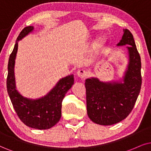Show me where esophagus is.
<instances>
[{
    "label": "esophagus",
    "instance_id": "esophagus-1",
    "mask_svg": "<svg viewBox=\"0 0 151 151\" xmlns=\"http://www.w3.org/2000/svg\"><path fill=\"white\" fill-rule=\"evenodd\" d=\"M77 76L81 79H84V78L86 77L88 75V72L84 70H79V71L77 72Z\"/></svg>",
    "mask_w": 151,
    "mask_h": 151
}]
</instances>
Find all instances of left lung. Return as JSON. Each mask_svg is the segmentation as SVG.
Wrapping results in <instances>:
<instances>
[{"instance_id":"1","label":"left lung","mask_w":151,"mask_h":151,"mask_svg":"<svg viewBox=\"0 0 151 151\" xmlns=\"http://www.w3.org/2000/svg\"><path fill=\"white\" fill-rule=\"evenodd\" d=\"M126 46L128 63L118 81H101L98 78L86 79L87 114L93 123L111 125L125 119L134 107L142 86L141 58L134 37L129 30L123 35L118 47Z\"/></svg>"}]
</instances>
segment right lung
I'll return each mask as SVG.
<instances>
[{
  "label": "right lung",
  "instance_id": "right-lung-1",
  "mask_svg": "<svg viewBox=\"0 0 151 151\" xmlns=\"http://www.w3.org/2000/svg\"><path fill=\"white\" fill-rule=\"evenodd\" d=\"M33 30V26H27L21 31L17 37L8 61L7 90L17 116L25 125L34 129H47L54 126L60 121L63 100L74 84V75L70 74L59 79L47 94L40 98H26L18 92L14 76L18 42L32 33Z\"/></svg>",
  "mask_w": 151,
  "mask_h": 151
}]
</instances>
